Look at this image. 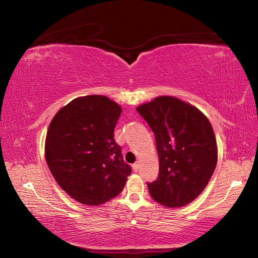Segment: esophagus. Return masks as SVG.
<instances>
[{"mask_svg":"<svg viewBox=\"0 0 258 258\" xmlns=\"http://www.w3.org/2000/svg\"><path fill=\"white\" fill-rule=\"evenodd\" d=\"M139 168H140V162H136L135 164H133V169L135 172H138Z\"/></svg>","mask_w":258,"mask_h":258,"instance_id":"esophagus-1","label":"esophagus"}]
</instances>
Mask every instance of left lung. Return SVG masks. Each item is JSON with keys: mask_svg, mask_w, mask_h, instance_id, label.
I'll use <instances>...</instances> for the list:
<instances>
[{"mask_svg": "<svg viewBox=\"0 0 258 258\" xmlns=\"http://www.w3.org/2000/svg\"><path fill=\"white\" fill-rule=\"evenodd\" d=\"M136 111L155 135L157 179L147 183L152 199L167 207L193 202L210 182L217 163L216 139L199 108L173 96H160Z\"/></svg>", "mask_w": 258, "mask_h": 258, "instance_id": "8db88e82", "label": "left lung"}]
</instances>
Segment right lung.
<instances>
[{"label":"right lung","mask_w":258,"mask_h":258,"mask_svg":"<svg viewBox=\"0 0 258 258\" xmlns=\"http://www.w3.org/2000/svg\"><path fill=\"white\" fill-rule=\"evenodd\" d=\"M120 113L118 104L106 96L89 95L62 107L48 126L47 166L61 188L82 204L114 199L132 173L114 140Z\"/></svg>","instance_id":"obj_1"}]
</instances>
